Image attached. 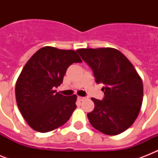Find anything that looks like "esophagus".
<instances>
[{
  "mask_svg": "<svg viewBox=\"0 0 158 158\" xmlns=\"http://www.w3.org/2000/svg\"><path fill=\"white\" fill-rule=\"evenodd\" d=\"M87 98H88V97H78V99H79V101H84V100H85V99Z\"/></svg>",
  "mask_w": 158,
  "mask_h": 158,
  "instance_id": "obj_1",
  "label": "esophagus"
}]
</instances>
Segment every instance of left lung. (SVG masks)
<instances>
[{
	"label": "left lung",
	"instance_id": "1",
	"mask_svg": "<svg viewBox=\"0 0 158 158\" xmlns=\"http://www.w3.org/2000/svg\"><path fill=\"white\" fill-rule=\"evenodd\" d=\"M91 67L97 84H102V101L92 98L94 109L88 113L93 127L107 135L129 129L142 106L143 86L132 63L117 49L81 48L76 51Z\"/></svg>",
	"mask_w": 158,
	"mask_h": 158
}]
</instances>
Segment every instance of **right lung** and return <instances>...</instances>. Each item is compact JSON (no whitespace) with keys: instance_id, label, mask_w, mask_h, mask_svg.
<instances>
[{"instance_id":"obj_1","label":"right lung","mask_w":158,"mask_h":158,"mask_svg":"<svg viewBox=\"0 0 158 158\" xmlns=\"http://www.w3.org/2000/svg\"><path fill=\"white\" fill-rule=\"evenodd\" d=\"M82 62L73 50L44 47L23 66L15 84L19 110L33 130H54L68 121L76 108V95L63 96L54 88L62 84L68 67Z\"/></svg>"}]
</instances>
